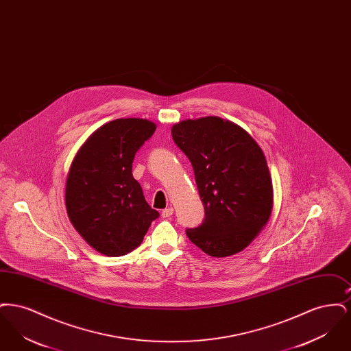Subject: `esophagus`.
<instances>
[{
  "mask_svg": "<svg viewBox=\"0 0 351 351\" xmlns=\"http://www.w3.org/2000/svg\"><path fill=\"white\" fill-rule=\"evenodd\" d=\"M173 215V208H166L162 210V217L167 218L171 217Z\"/></svg>",
  "mask_w": 351,
  "mask_h": 351,
  "instance_id": "obj_1",
  "label": "esophagus"
}]
</instances>
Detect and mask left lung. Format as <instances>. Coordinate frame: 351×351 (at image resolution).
Masks as SVG:
<instances>
[{
	"label": "left lung",
	"mask_w": 351,
	"mask_h": 351,
	"mask_svg": "<svg viewBox=\"0 0 351 351\" xmlns=\"http://www.w3.org/2000/svg\"><path fill=\"white\" fill-rule=\"evenodd\" d=\"M172 139L189 159L205 217L186 229L210 256L243 250L267 223L274 193L262 149L242 128L219 117L176 123Z\"/></svg>",
	"instance_id": "8db88e82"
}]
</instances>
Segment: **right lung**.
Returning <instances> with one entry per match:
<instances>
[{
	"label": "right lung",
	"mask_w": 351,
	"mask_h": 351,
	"mask_svg": "<svg viewBox=\"0 0 351 351\" xmlns=\"http://www.w3.org/2000/svg\"><path fill=\"white\" fill-rule=\"evenodd\" d=\"M156 126L142 118H119L101 126L77 151L66 184V206L73 228L104 255L136 249L159 217L133 178L136 151Z\"/></svg>",
	"instance_id": "obj_1"
}]
</instances>
